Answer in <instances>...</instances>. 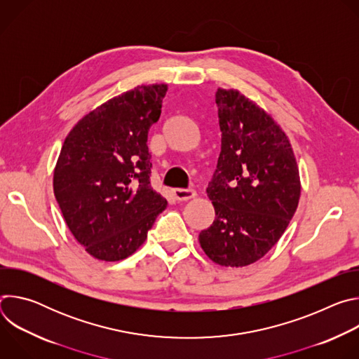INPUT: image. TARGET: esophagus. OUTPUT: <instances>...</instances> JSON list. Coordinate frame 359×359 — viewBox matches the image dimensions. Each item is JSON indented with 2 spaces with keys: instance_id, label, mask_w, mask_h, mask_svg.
Instances as JSON below:
<instances>
[{
  "instance_id": "1",
  "label": "esophagus",
  "mask_w": 359,
  "mask_h": 359,
  "mask_svg": "<svg viewBox=\"0 0 359 359\" xmlns=\"http://www.w3.org/2000/svg\"><path fill=\"white\" fill-rule=\"evenodd\" d=\"M196 196V190L193 189H173V197L177 201H187Z\"/></svg>"
}]
</instances>
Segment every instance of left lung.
<instances>
[{"instance_id": "8db88e82", "label": "left lung", "mask_w": 359, "mask_h": 359, "mask_svg": "<svg viewBox=\"0 0 359 359\" xmlns=\"http://www.w3.org/2000/svg\"><path fill=\"white\" fill-rule=\"evenodd\" d=\"M222 150L208 196L216 219L200 231L201 248L226 267L252 264L292 219L301 193L288 137L274 119L234 89H217Z\"/></svg>"}]
</instances>
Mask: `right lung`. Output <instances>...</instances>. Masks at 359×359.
Instances as JSON below:
<instances>
[{
  "instance_id": "obj_1",
  "label": "right lung",
  "mask_w": 359,
  "mask_h": 359,
  "mask_svg": "<svg viewBox=\"0 0 359 359\" xmlns=\"http://www.w3.org/2000/svg\"><path fill=\"white\" fill-rule=\"evenodd\" d=\"M166 92L165 83L128 90L83 116L64 142L55 198L76 241L97 260L129 257L166 209L150 186L147 147Z\"/></svg>"
}]
</instances>
